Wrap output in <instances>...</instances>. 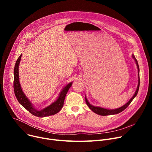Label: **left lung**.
Instances as JSON below:
<instances>
[{
  "label": "left lung",
  "instance_id": "1",
  "mask_svg": "<svg viewBox=\"0 0 152 152\" xmlns=\"http://www.w3.org/2000/svg\"><path fill=\"white\" fill-rule=\"evenodd\" d=\"M132 57L133 58V59L135 60V63H136V65L137 67V69H138V86L137 87L136 91L135 92V94H134V95L132 96V97L127 102L125 105H124L123 106L119 107L118 108H116V109H107V108H103L100 107H95L94 105H92L91 103L87 100L86 97H85L86 99V104L87 105V106L89 107V108L92 111L95 113H96L97 115H101V116H107V115H116L118 114L119 113L121 112L123 110H124L127 107L129 106V105L131 103V102L132 101V100L136 97V95L138 93L139 91V86H140V77H139V64L137 62V60L135 58V56L134 54H132Z\"/></svg>",
  "mask_w": 152,
  "mask_h": 152
}]
</instances>
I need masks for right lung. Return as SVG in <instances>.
Returning a JSON list of instances; mask_svg holds the SVG:
<instances>
[{"instance_id":"obj_1","label":"right lung","mask_w":152,"mask_h":152,"mask_svg":"<svg viewBox=\"0 0 152 152\" xmlns=\"http://www.w3.org/2000/svg\"><path fill=\"white\" fill-rule=\"evenodd\" d=\"M22 54L20 55V57L17 60L14 68V80H13V88L15 96L17 97L18 101L20 104L26 109L29 112L36 116L42 118L50 115H53L57 113L58 111L62 108L63 106L64 100H65L66 95L69 90V89L72 86L73 83L71 82L67 84L65 87H64L61 91L60 92L57 99L48 107L44 108L42 110H37L34 107L33 104L31 102V101L28 99L26 95L24 94L22 91L20 83L19 80V65L21 58Z\"/></svg>"}]
</instances>
